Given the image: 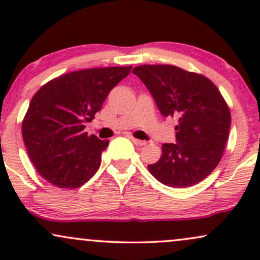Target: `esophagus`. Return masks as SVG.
<instances>
[{
    "label": "esophagus",
    "mask_w": 260,
    "mask_h": 260,
    "mask_svg": "<svg viewBox=\"0 0 260 260\" xmlns=\"http://www.w3.org/2000/svg\"><path fill=\"white\" fill-rule=\"evenodd\" d=\"M131 139H132V142H133L136 145H138V147H143V145L147 144V142H145V140L137 139V138H134V137H132V138H131Z\"/></svg>",
    "instance_id": "obj_1"
}]
</instances>
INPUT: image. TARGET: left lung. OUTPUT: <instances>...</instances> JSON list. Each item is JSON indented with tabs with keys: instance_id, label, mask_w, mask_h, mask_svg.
I'll return each mask as SVG.
<instances>
[{
	"instance_id": "obj_1",
	"label": "left lung",
	"mask_w": 260,
	"mask_h": 260,
	"mask_svg": "<svg viewBox=\"0 0 260 260\" xmlns=\"http://www.w3.org/2000/svg\"><path fill=\"white\" fill-rule=\"evenodd\" d=\"M132 72L147 85L162 116L178 118L176 144L165 143L148 170L165 186L184 188L208 177L221 160L231 113L205 76L171 64H142Z\"/></svg>"
}]
</instances>
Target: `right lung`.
<instances>
[{"instance_id": "add662e5", "label": "right lung", "mask_w": 260, "mask_h": 260, "mask_svg": "<svg viewBox=\"0 0 260 260\" xmlns=\"http://www.w3.org/2000/svg\"><path fill=\"white\" fill-rule=\"evenodd\" d=\"M127 67L89 68L53 78L35 92L22 122L26 151L41 177L73 189L96 174L109 140L84 132Z\"/></svg>"}]
</instances>
